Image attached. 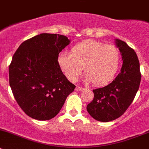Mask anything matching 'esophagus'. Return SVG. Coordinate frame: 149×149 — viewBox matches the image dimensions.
<instances>
[{
	"label": "esophagus",
	"instance_id": "obj_1",
	"mask_svg": "<svg viewBox=\"0 0 149 149\" xmlns=\"http://www.w3.org/2000/svg\"><path fill=\"white\" fill-rule=\"evenodd\" d=\"M76 89V91H81V90H83L84 88L81 87V86H76V89Z\"/></svg>",
	"mask_w": 149,
	"mask_h": 149
}]
</instances>
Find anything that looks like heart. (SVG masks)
<instances>
[{"label": "heart", "instance_id": "obj_1", "mask_svg": "<svg viewBox=\"0 0 149 149\" xmlns=\"http://www.w3.org/2000/svg\"><path fill=\"white\" fill-rule=\"evenodd\" d=\"M120 52L114 45H106L87 40L75 45L70 54L61 52L58 65L71 81L77 80L84 68L86 79L97 86L109 83L114 78L120 65Z\"/></svg>", "mask_w": 149, "mask_h": 149}]
</instances>
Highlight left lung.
<instances>
[{
  "label": "left lung",
  "mask_w": 149,
  "mask_h": 149,
  "mask_svg": "<svg viewBox=\"0 0 149 149\" xmlns=\"http://www.w3.org/2000/svg\"><path fill=\"white\" fill-rule=\"evenodd\" d=\"M116 42L123 60L121 72L109 84L93 89L94 98L86 106L89 115L100 122L113 121L124 114L141 83L140 63L135 52L125 41L116 39Z\"/></svg>",
  "instance_id": "obj_1"
}]
</instances>
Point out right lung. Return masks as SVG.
I'll use <instances>...</instances> for the list:
<instances>
[{
	"mask_svg": "<svg viewBox=\"0 0 149 149\" xmlns=\"http://www.w3.org/2000/svg\"><path fill=\"white\" fill-rule=\"evenodd\" d=\"M70 43L66 36L41 33L22 43L8 68L9 84L24 113L45 121L60 112L74 90L60 68L57 57Z\"/></svg>",
	"mask_w": 149,
	"mask_h": 149,
	"instance_id": "add662e5",
	"label": "right lung"
}]
</instances>
